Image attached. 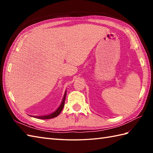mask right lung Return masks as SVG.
<instances>
[{
    "label": "right lung",
    "mask_w": 153,
    "mask_h": 153,
    "mask_svg": "<svg viewBox=\"0 0 153 153\" xmlns=\"http://www.w3.org/2000/svg\"><path fill=\"white\" fill-rule=\"evenodd\" d=\"M66 91L65 92L64 94V98L62 99V103L60 106L58 107V108L56 110V111L54 112L53 113L51 114H48V115H46V116H33L35 118H38V119H51V118H55V117L58 116V115L60 114V112L63 109V107L64 106V102H65V99H66Z\"/></svg>",
    "instance_id": "add662e5"
}]
</instances>
